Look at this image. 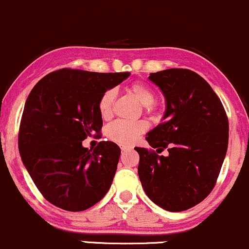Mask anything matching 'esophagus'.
Returning a JSON list of instances; mask_svg holds the SVG:
<instances>
[{
  "label": "esophagus",
  "instance_id": "esophagus-1",
  "mask_svg": "<svg viewBox=\"0 0 249 249\" xmlns=\"http://www.w3.org/2000/svg\"><path fill=\"white\" fill-rule=\"evenodd\" d=\"M121 150L122 151H124H124H128V150H130V147H129V146H121Z\"/></svg>",
  "mask_w": 249,
  "mask_h": 249
}]
</instances>
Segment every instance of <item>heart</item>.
I'll return each instance as SVG.
<instances>
[{
	"label": "heart",
	"mask_w": 249,
	"mask_h": 249,
	"mask_svg": "<svg viewBox=\"0 0 249 249\" xmlns=\"http://www.w3.org/2000/svg\"><path fill=\"white\" fill-rule=\"evenodd\" d=\"M128 92L139 102L142 106L150 110L155 102V92L143 83H133L128 86ZM116 91L112 89H107L98 101V111L103 119H109L112 114ZM146 129V124L142 121H115L107 127V135L112 142L122 145H130L142 134Z\"/></svg>",
	"instance_id": "heart-1"
}]
</instances>
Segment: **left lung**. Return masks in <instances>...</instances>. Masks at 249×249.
<instances>
[{
	"mask_svg": "<svg viewBox=\"0 0 249 249\" xmlns=\"http://www.w3.org/2000/svg\"><path fill=\"white\" fill-rule=\"evenodd\" d=\"M148 79L163 92L166 107L162 124L146 137L153 150L135 147L138 174L156 205L184 211L213 189L227 155L229 122L218 96L196 71L170 68Z\"/></svg>",
	"mask_w": 249,
	"mask_h": 249,
	"instance_id": "left-lung-1",
	"label": "left lung"
}]
</instances>
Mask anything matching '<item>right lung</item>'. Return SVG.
<instances>
[{
    "mask_svg": "<svg viewBox=\"0 0 249 249\" xmlns=\"http://www.w3.org/2000/svg\"><path fill=\"white\" fill-rule=\"evenodd\" d=\"M129 76L63 68L40 79L25 103L19 152L38 191L49 202L78 212L101 201L109 191L121 150L101 142L84 147L98 134L103 120L99 97Z\"/></svg>",
    "mask_w": 249,
    "mask_h": 249,
    "instance_id": "right-lung-1",
    "label": "right lung"
}]
</instances>
